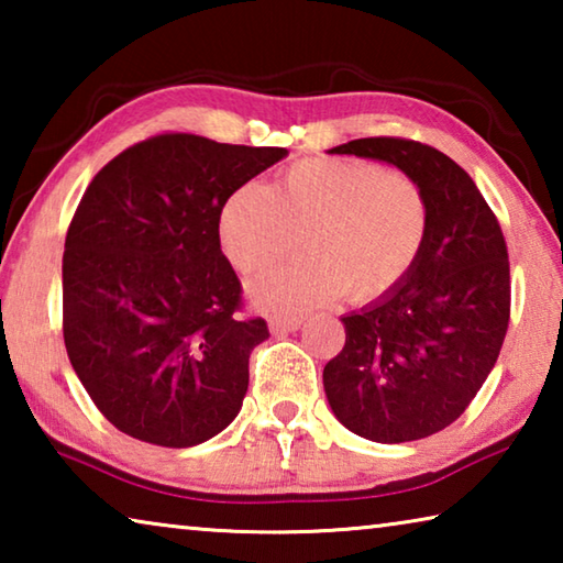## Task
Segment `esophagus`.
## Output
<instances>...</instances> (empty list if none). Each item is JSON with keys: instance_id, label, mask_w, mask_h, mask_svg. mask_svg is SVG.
<instances>
[{"instance_id": "obj_1", "label": "esophagus", "mask_w": 563, "mask_h": 563, "mask_svg": "<svg viewBox=\"0 0 563 563\" xmlns=\"http://www.w3.org/2000/svg\"><path fill=\"white\" fill-rule=\"evenodd\" d=\"M302 318H273L271 320V332L273 335H288V332L300 330Z\"/></svg>"}]
</instances>
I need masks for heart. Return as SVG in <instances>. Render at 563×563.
Here are the masks:
<instances>
[{"mask_svg":"<svg viewBox=\"0 0 563 563\" xmlns=\"http://www.w3.org/2000/svg\"><path fill=\"white\" fill-rule=\"evenodd\" d=\"M430 201L402 170L365 158H308L268 188L238 186L218 216V241L241 273L310 258L255 278L247 295L268 312H302L340 298L373 302L402 285L430 235Z\"/></svg>","mask_w":563,"mask_h":563,"instance_id":"obj_1","label":"heart"}]
</instances>
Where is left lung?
I'll list each match as a JSON object with an SVG mask.
<instances>
[{"label":"left lung","instance_id":"obj_1","mask_svg":"<svg viewBox=\"0 0 563 563\" xmlns=\"http://www.w3.org/2000/svg\"><path fill=\"white\" fill-rule=\"evenodd\" d=\"M330 154L385 161L430 201V235L387 298L342 316L345 347L322 369L332 412L379 444L424 440L460 417L499 357L509 325L501 228L462 166L407 139H355Z\"/></svg>","mask_w":563,"mask_h":563}]
</instances>
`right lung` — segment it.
<instances>
[{
  "mask_svg": "<svg viewBox=\"0 0 563 563\" xmlns=\"http://www.w3.org/2000/svg\"><path fill=\"white\" fill-rule=\"evenodd\" d=\"M285 156L164 133L93 176L64 243V342L123 434L186 450L241 412L247 357L271 332L261 318H235L241 283L218 216L238 186Z\"/></svg>",
  "mask_w": 563,
  "mask_h": 563,
  "instance_id": "right-lung-1",
  "label": "right lung"
}]
</instances>
